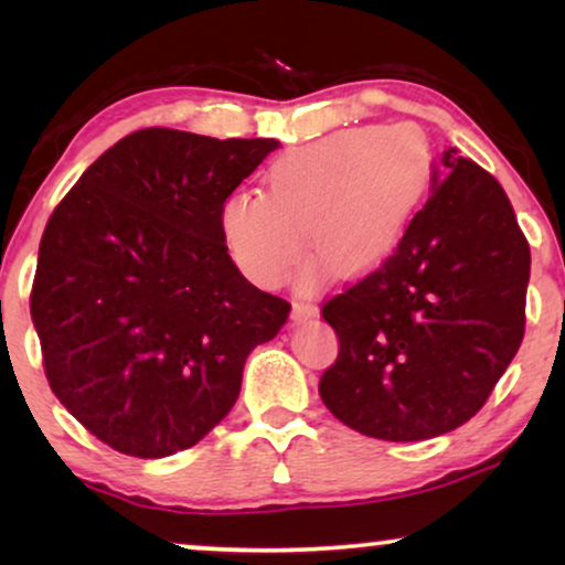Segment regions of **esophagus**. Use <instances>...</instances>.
Wrapping results in <instances>:
<instances>
[{
	"mask_svg": "<svg viewBox=\"0 0 565 565\" xmlns=\"http://www.w3.org/2000/svg\"><path fill=\"white\" fill-rule=\"evenodd\" d=\"M316 316H319V308L311 306V303H296V306H292V321H296V323L316 319Z\"/></svg>",
	"mask_w": 565,
	"mask_h": 565,
	"instance_id": "34e87169",
	"label": "esophagus"
}]
</instances>
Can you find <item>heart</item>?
Listing matches in <instances>:
<instances>
[{"label": "heart", "instance_id": "obj_1", "mask_svg": "<svg viewBox=\"0 0 565 565\" xmlns=\"http://www.w3.org/2000/svg\"><path fill=\"white\" fill-rule=\"evenodd\" d=\"M431 167L427 134L408 122L339 130L273 161L265 195H231L223 238L238 269L265 288L303 265L308 231L316 259L331 273H370L404 238Z\"/></svg>", "mask_w": 565, "mask_h": 565}]
</instances>
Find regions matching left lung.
<instances>
[{
	"label": "left lung",
	"instance_id": "obj_1",
	"mask_svg": "<svg viewBox=\"0 0 565 565\" xmlns=\"http://www.w3.org/2000/svg\"><path fill=\"white\" fill-rule=\"evenodd\" d=\"M381 267L321 306L339 337L319 393L360 435L416 443L481 412L524 337L530 244L507 192L445 149Z\"/></svg>",
	"mask_w": 565,
	"mask_h": 565
}]
</instances>
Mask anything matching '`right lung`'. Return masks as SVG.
Instances as JSON below:
<instances>
[{"instance_id": "obj_1", "label": "right lung", "mask_w": 565, "mask_h": 565, "mask_svg": "<svg viewBox=\"0 0 565 565\" xmlns=\"http://www.w3.org/2000/svg\"><path fill=\"white\" fill-rule=\"evenodd\" d=\"M280 141L143 128L107 149L45 223L30 316L51 391L134 458L198 445L236 404L244 362L288 321L246 280L226 198Z\"/></svg>"}]
</instances>
